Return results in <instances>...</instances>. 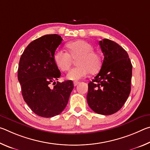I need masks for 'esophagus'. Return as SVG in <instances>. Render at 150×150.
<instances>
[{"label":"esophagus","instance_id":"1","mask_svg":"<svg viewBox=\"0 0 150 150\" xmlns=\"http://www.w3.org/2000/svg\"><path fill=\"white\" fill-rule=\"evenodd\" d=\"M79 83V81H74V82H73V85H74V86L75 87V86H77Z\"/></svg>","mask_w":150,"mask_h":150}]
</instances>
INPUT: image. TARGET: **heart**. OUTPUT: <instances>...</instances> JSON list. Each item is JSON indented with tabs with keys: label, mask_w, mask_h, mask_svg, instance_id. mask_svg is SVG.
<instances>
[{
	"label": "heart",
	"mask_w": 150,
	"mask_h": 150,
	"mask_svg": "<svg viewBox=\"0 0 150 150\" xmlns=\"http://www.w3.org/2000/svg\"><path fill=\"white\" fill-rule=\"evenodd\" d=\"M68 52L57 49L54 54L55 64L63 71H67L71 66L73 59H76L77 67L67 73V79L76 81L87 76L88 73H95L100 69L101 59L100 55L93 50L89 42L83 40H76L67 44Z\"/></svg>",
	"instance_id": "heart-1"
}]
</instances>
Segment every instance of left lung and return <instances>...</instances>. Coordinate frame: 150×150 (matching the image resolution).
Instances as JSON below:
<instances>
[{"label":"left lung","mask_w":150,"mask_h":150,"mask_svg":"<svg viewBox=\"0 0 150 150\" xmlns=\"http://www.w3.org/2000/svg\"><path fill=\"white\" fill-rule=\"evenodd\" d=\"M104 55L99 73L88 85V105L96 113L110 115L126 103L131 91L132 65L126 50L108 39L99 41Z\"/></svg>","instance_id":"8db88e82"}]
</instances>
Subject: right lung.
Here are the masks:
<instances>
[{"instance_id": "right-lung-1", "label": "right lung", "mask_w": 150, "mask_h": 150, "mask_svg": "<svg viewBox=\"0 0 150 150\" xmlns=\"http://www.w3.org/2000/svg\"><path fill=\"white\" fill-rule=\"evenodd\" d=\"M62 40L57 34L43 35L28 45L20 59L18 79L22 96L31 110L42 117L59 115L73 89L72 81L55 83L61 73L54 56Z\"/></svg>"}]
</instances>
